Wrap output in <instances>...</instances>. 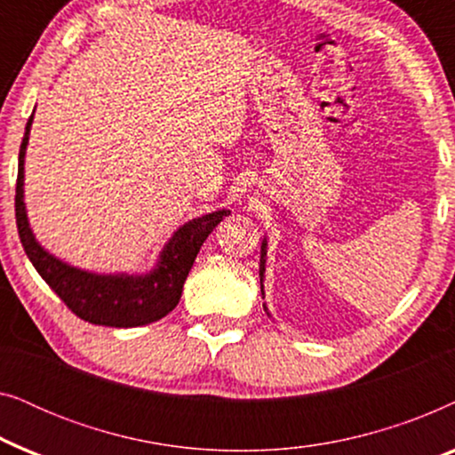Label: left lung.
Listing matches in <instances>:
<instances>
[{
  "label": "left lung",
  "mask_w": 455,
  "mask_h": 455,
  "mask_svg": "<svg viewBox=\"0 0 455 455\" xmlns=\"http://www.w3.org/2000/svg\"><path fill=\"white\" fill-rule=\"evenodd\" d=\"M265 257H267V240H263V244H260V265H259L260 294H265V291H263V282H265ZM265 310H267V307H265ZM267 315H269V310H267Z\"/></svg>",
  "instance_id": "1"
}]
</instances>
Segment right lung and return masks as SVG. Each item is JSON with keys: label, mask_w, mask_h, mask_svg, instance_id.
I'll return each instance as SVG.
<instances>
[{"label": "right lung", "mask_w": 455, "mask_h": 455, "mask_svg": "<svg viewBox=\"0 0 455 455\" xmlns=\"http://www.w3.org/2000/svg\"><path fill=\"white\" fill-rule=\"evenodd\" d=\"M30 126H33V116L28 117L24 130L16 180V226L30 263L49 288L64 300L66 307L92 325L139 327L164 319L180 302L184 282L203 242L232 211L220 209L184 223L159 252L155 269L145 275H126V273L101 275L68 265L49 254L36 242L28 226L27 207H24V155H27Z\"/></svg>", "instance_id": "obj_1"}]
</instances>
